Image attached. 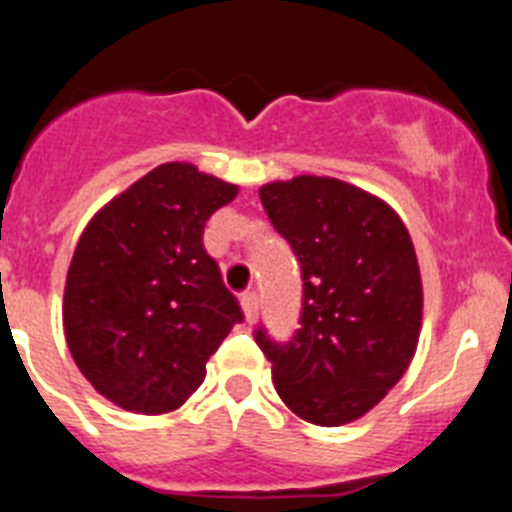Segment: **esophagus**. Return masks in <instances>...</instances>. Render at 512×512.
<instances>
[{
	"label": "esophagus",
	"mask_w": 512,
	"mask_h": 512,
	"mask_svg": "<svg viewBox=\"0 0 512 512\" xmlns=\"http://www.w3.org/2000/svg\"><path fill=\"white\" fill-rule=\"evenodd\" d=\"M241 307L248 323H253L256 315H259V295H256V292H246V295L241 297Z\"/></svg>",
	"instance_id": "esophagus-1"
}]
</instances>
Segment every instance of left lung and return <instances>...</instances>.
Returning <instances> with one entry per match:
<instances>
[{
  "instance_id": "8db88e82",
  "label": "left lung",
  "mask_w": 512,
  "mask_h": 512,
  "mask_svg": "<svg viewBox=\"0 0 512 512\" xmlns=\"http://www.w3.org/2000/svg\"><path fill=\"white\" fill-rule=\"evenodd\" d=\"M271 225L302 271L300 328L253 338L277 392L315 425H343L400 382L418 346L423 287L408 228L390 205L330 176L259 189Z\"/></svg>"
}]
</instances>
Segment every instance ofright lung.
I'll list each match as a JSON object with an SVG mask.
<instances>
[{
    "label": "right lung",
    "instance_id": "1",
    "mask_svg": "<svg viewBox=\"0 0 512 512\" xmlns=\"http://www.w3.org/2000/svg\"><path fill=\"white\" fill-rule=\"evenodd\" d=\"M238 187L192 164H164L81 233L63 328L81 374L130 413H171L243 312L202 246L205 223Z\"/></svg>",
    "mask_w": 512,
    "mask_h": 512
}]
</instances>
